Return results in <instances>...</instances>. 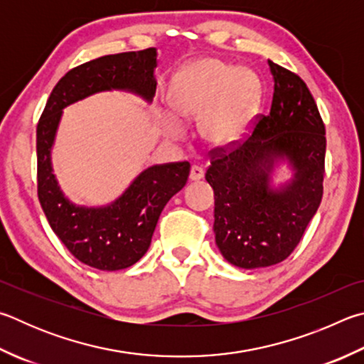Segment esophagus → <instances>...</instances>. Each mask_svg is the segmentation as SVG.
I'll list each match as a JSON object with an SVG mask.
<instances>
[{
    "mask_svg": "<svg viewBox=\"0 0 364 364\" xmlns=\"http://www.w3.org/2000/svg\"><path fill=\"white\" fill-rule=\"evenodd\" d=\"M203 178V168L199 165H193L189 171V181H200Z\"/></svg>",
    "mask_w": 364,
    "mask_h": 364,
    "instance_id": "34e87169",
    "label": "esophagus"
}]
</instances>
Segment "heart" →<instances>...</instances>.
I'll list each match as a JSON object with an SVG mask.
<instances>
[{
    "mask_svg": "<svg viewBox=\"0 0 364 364\" xmlns=\"http://www.w3.org/2000/svg\"><path fill=\"white\" fill-rule=\"evenodd\" d=\"M257 103V79L250 70L234 68L215 58H200L176 73L170 107L181 119L199 117V132L215 148L232 146L247 134ZM171 138L181 135L175 116L164 117Z\"/></svg>",
    "mask_w": 364,
    "mask_h": 364,
    "instance_id": "1",
    "label": "heart"
}]
</instances>
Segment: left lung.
Returning <instances> with one entry per match:
<instances>
[{
    "label": "left lung",
    "instance_id": "8db88e82",
    "mask_svg": "<svg viewBox=\"0 0 364 364\" xmlns=\"http://www.w3.org/2000/svg\"><path fill=\"white\" fill-rule=\"evenodd\" d=\"M272 107L245 141L213 151L205 180L215 193V242L224 259L261 269L291 255L320 207L325 176V125L306 82L267 62ZM287 163L288 181L273 176Z\"/></svg>",
    "mask_w": 364,
    "mask_h": 364
}]
</instances>
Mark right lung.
I'll list each match as a JSON object with an SVG mask.
<instances>
[{"instance_id":"obj_1","label":"right lung","mask_w":364,"mask_h":364,"mask_svg":"<svg viewBox=\"0 0 364 364\" xmlns=\"http://www.w3.org/2000/svg\"><path fill=\"white\" fill-rule=\"evenodd\" d=\"M157 49L105 55L68 71L52 90L36 129L38 197L52 230L70 253L98 270L134 266L146 253L167 202L184 188L191 165L171 162L140 171L107 205L71 202L52 168L63 109L100 92L124 90L153 103Z\"/></svg>"}]
</instances>
